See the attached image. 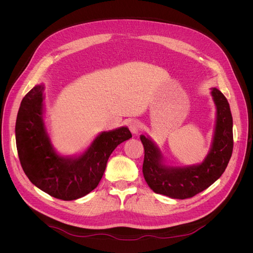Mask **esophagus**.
<instances>
[{
  "label": "esophagus",
  "instance_id": "obj_1",
  "mask_svg": "<svg viewBox=\"0 0 253 253\" xmlns=\"http://www.w3.org/2000/svg\"><path fill=\"white\" fill-rule=\"evenodd\" d=\"M140 127H141V125L139 120L137 119H133L128 122V128L129 131H131L133 134H137L139 131H140Z\"/></svg>",
  "mask_w": 253,
  "mask_h": 253
}]
</instances>
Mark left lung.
<instances>
[{
  "instance_id": "1",
  "label": "left lung",
  "mask_w": 253,
  "mask_h": 253,
  "mask_svg": "<svg viewBox=\"0 0 253 253\" xmlns=\"http://www.w3.org/2000/svg\"><path fill=\"white\" fill-rule=\"evenodd\" d=\"M211 95L216 105V125L211 150L201 165L182 168L167 166L157 145L149 137L140 136L144 148L143 176L155 193L177 200L193 197L225 172L233 150L232 115L220 90L214 87Z\"/></svg>"
}]
</instances>
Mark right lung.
Here are the masks:
<instances>
[{
  "instance_id": "obj_1",
  "label": "right lung",
  "mask_w": 253,
  "mask_h": 253,
  "mask_svg": "<svg viewBox=\"0 0 253 253\" xmlns=\"http://www.w3.org/2000/svg\"><path fill=\"white\" fill-rule=\"evenodd\" d=\"M43 90V84L36 85L20 105L16 122L20 163L29 180L45 193L62 201L77 200L98 186L112 152L132 134L126 126L102 132L82 155L60 156L44 126Z\"/></svg>"
}]
</instances>
